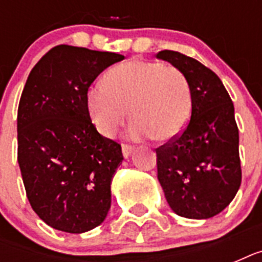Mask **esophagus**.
Masks as SVG:
<instances>
[{
	"label": "esophagus",
	"mask_w": 262,
	"mask_h": 262,
	"mask_svg": "<svg viewBox=\"0 0 262 262\" xmlns=\"http://www.w3.org/2000/svg\"><path fill=\"white\" fill-rule=\"evenodd\" d=\"M132 152H133V147H132V145L122 144V154H123V158H125V159H127V158L132 155Z\"/></svg>",
	"instance_id": "esophagus-1"
}]
</instances>
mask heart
<instances>
[{
    "instance_id": "obj_1",
    "label": "heart",
    "mask_w": 262,
    "mask_h": 262,
    "mask_svg": "<svg viewBox=\"0 0 262 262\" xmlns=\"http://www.w3.org/2000/svg\"><path fill=\"white\" fill-rule=\"evenodd\" d=\"M87 106L95 127L106 137L122 126L130 108L132 139L155 136L171 141L186 129L193 98L186 76L174 65L129 61L110 69L104 83L88 90Z\"/></svg>"
}]
</instances>
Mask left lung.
Segmentation results:
<instances>
[{
    "label": "left lung",
    "instance_id": "1",
    "mask_svg": "<svg viewBox=\"0 0 262 262\" xmlns=\"http://www.w3.org/2000/svg\"><path fill=\"white\" fill-rule=\"evenodd\" d=\"M156 57L183 72L193 98L182 135L156 148L158 179L177 215L209 219L231 203L242 181L234 104L217 75L197 59L171 50Z\"/></svg>",
    "mask_w": 262,
    "mask_h": 262
}]
</instances>
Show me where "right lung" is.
Segmentation results:
<instances>
[{
  "instance_id": "obj_1",
  "label": "right lung",
  "mask_w": 262,
  "mask_h": 262,
  "mask_svg": "<svg viewBox=\"0 0 262 262\" xmlns=\"http://www.w3.org/2000/svg\"><path fill=\"white\" fill-rule=\"evenodd\" d=\"M123 58L59 45L27 79L17 110V162L31 207L55 230L90 231L110 209L111 179L122 149L96 130L87 92L106 68Z\"/></svg>"
}]
</instances>
